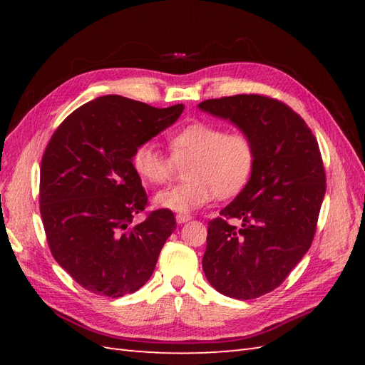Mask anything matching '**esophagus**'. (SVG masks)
<instances>
[{"instance_id":"obj_1","label":"esophagus","mask_w":365,"mask_h":365,"mask_svg":"<svg viewBox=\"0 0 365 365\" xmlns=\"http://www.w3.org/2000/svg\"><path fill=\"white\" fill-rule=\"evenodd\" d=\"M191 220V216L190 215H183V213H178L177 216H175V221L178 222V224H183V222H188Z\"/></svg>"}]
</instances>
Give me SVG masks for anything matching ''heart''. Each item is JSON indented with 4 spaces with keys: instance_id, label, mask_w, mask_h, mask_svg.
I'll list each match as a JSON object with an SVG mask.
<instances>
[{
    "instance_id": "1",
    "label": "heart",
    "mask_w": 365,
    "mask_h": 365,
    "mask_svg": "<svg viewBox=\"0 0 365 365\" xmlns=\"http://www.w3.org/2000/svg\"><path fill=\"white\" fill-rule=\"evenodd\" d=\"M169 157L160 147L145 141L131 155V166L141 180L165 183L174 161L185 165L187 180L158 191L153 204L170 212L190 213L210 202L213 196L227 199L250 182L255 166V144L245 131H227L213 122L197 120L169 135Z\"/></svg>"
}]
</instances>
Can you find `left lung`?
Returning <instances> with one entry per match:
<instances>
[{
	"label": "left lung",
	"mask_w": 365,
	"mask_h": 365,
	"mask_svg": "<svg viewBox=\"0 0 365 365\" xmlns=\"http://www.w3.org/2000/svg\"><path fill=\"white\" fill-rule=\"evenodd\" d=\"M199 110L234 123L257 152L250 182L208 222L204 273L226 297L259 298L281 285L312 245L327 191L319 143L299 114L265 96L212 98Z\"/></svg>",
	"instance_id": "1"
}]
</instances>
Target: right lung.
<instances>
[{"label": "right lung", "instance_id": "obj_1", "mask_svg": "<svg viewBox=\"0 0 365 365\" xmlns=\"http://www.w3.org/2000/svg\"><path fill=\"white\" fill-rule=\"evenodd\" d=\"M183 110L105 96L75 110L53 133L41 166L42 222L54 260L83 289L120 298L152 276L177 224L166 208L131 224L147 205L131 155Z\"/></svg>", "mask_w": 365, "mask_h": 365}]
</instances>
